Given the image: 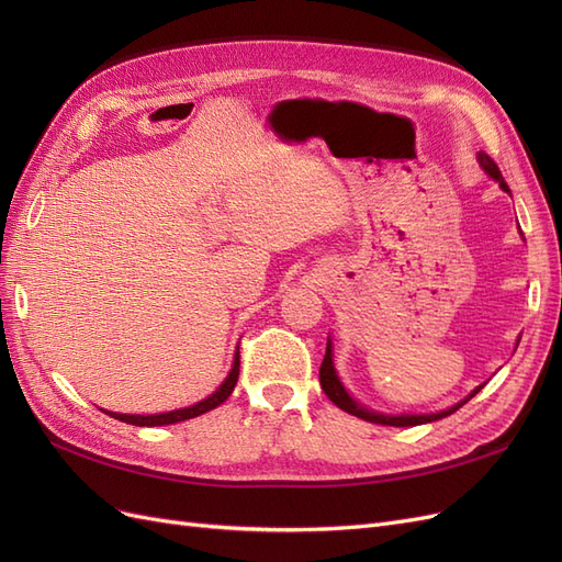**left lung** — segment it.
<instances>
[{"instance_id":"obj_1","label":"left lung","mask_w":562,"mask_h":562,"mask_svg":"<svg viewBox=\"0 0 562 562\" xmlns=\"http://www.w3.org/2000/svg\"><path fill=\"white\" fill-rule=\"evenodd\" d=\"M479 161H481V166L485 168L487 171V176L490 178H495L497 182H499V187L504 192H508V184L504 182V178H502V171H499V166L492 161L485 151H479ZM318 380H321V389L326 391V396L337 405V407H342L345 413H349V415H356V417H361V419H366V422H375V424H386V427H417V424H427V422H436V419H440V417H448V415H452L454 411H459V407H462L467 401H471L475 394H479V391L483 389V386H479V389H473V394L469 396V398H464L462 403H457V405H452L450 411H443V413H436V415H382V413H372V411H368V407H363L361 403H356L347 391H345V386H342V382L337 380V372H335V366H333V349H330V339H328V347H326V356H323V363H321V370H318Z\"/></svg>"}]
</instances>
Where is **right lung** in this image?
<instances>
[{
    "label": "right lung",
    "mask_w": 562,
    "mask_h": 562,
    "mask_svg": "<svg viewBox=\"0 0 562 562\" xmlns=\"http://www.w3.org/2000/svg\"><path fill=\"white\" fill-rule=\"evenodd\" d=\"M239 366H241V356H239V351H236L234 366H232V370H229V375H227V380H225L223 384H220V389L215 391V394H211L209 398H203V401L196 403V405L182 407V411L161 413V415H119V413H108V415L114 417V419H119V422L133 424V427H164V424H176V422H184V419L199 417V415L213 411V407H217L220 403H225V401L229 398V394L234 391L236 380H239Z\"/></svg>",
    "instance_id": "add662e5"
}]
</instances>
